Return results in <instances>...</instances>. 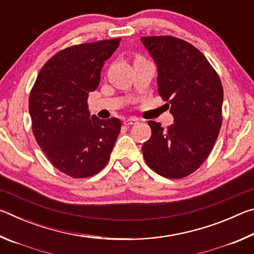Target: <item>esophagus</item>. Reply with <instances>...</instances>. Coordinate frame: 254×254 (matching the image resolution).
<instances>
[{
    "mask_svg": "<svg viewBox=\"0 0 254 254\" xmlns=\"http://www.w3.org/2000/svg\"><path fill=\"white\" fill-rule=\"evenodd\" d=\"M135 123H137V119H135V118H130L124 121V124H126V126H133V124H135Z\"/></svg>",
    "mask_w": 254,
    "mask_h": 254,
    "instance_id": "34e87169",
    "label": "esophagus"
}]
</instances>
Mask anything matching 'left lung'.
<instances>
[{
    "mask_svg": "<svg viewBox=\"0 0 254 254\" xmlns=\"http://www.w3.org/2000/svg\"><path fill=\"white\" fill-rule=\"evenodd\" d=\"M157 66L158 93L169 101L174 124L165 130L149 121L151 136L142 145L145 162L167 178H183L205 161L222 126L223 87L205 56L174 37H142Z\"/></svg>",
    "mask_w": 254,
    "mask_h": 254,
    "instance_id": "left-lung-1",
    "label": "left lung"
}]
</instances>
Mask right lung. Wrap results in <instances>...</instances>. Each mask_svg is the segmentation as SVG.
Instances as JSON below:
<instances>
[{
    "label": "right lung",
    "instance_id": "1",
    "mask_svg": "<svg viewBox=\"0 0 254 254\" xmlns=\"http://www.w3.org/2000/svg\"><path fill=\"white\" fill-rule=\"evenodd\" d=\"M121 39L64 49L42 67L30 93L29 112L38 144L62 173L86 178L104 168L121 130L117 118L91 115L88 93Z\"/></svg>",
    "mask_w": 254,
    "mask_h": 254
}]
</instances>
